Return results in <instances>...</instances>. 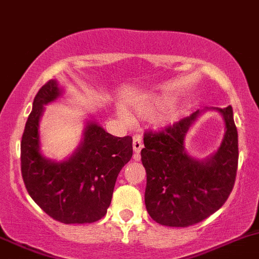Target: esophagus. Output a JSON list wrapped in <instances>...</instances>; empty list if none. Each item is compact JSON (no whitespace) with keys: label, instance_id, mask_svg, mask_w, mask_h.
Segmentation results:
<instances>
[{"label":"esophagus","instance_id":"obj_1","mask_svg":"<svg viewBox=\"0 0 259 259\" xmlns=\"http://www.w3.org/2000/svg\"><path fill=\"white\" fill-rule=\"evenodd\" d=\"M142 148H143V144H142L141 138L140 137L133 138V153H135L133 158H135L136 160H140V158H141L140 153L142 151Z\"/></svg>","mask_w":259,"mask_h":259}]
</instances>
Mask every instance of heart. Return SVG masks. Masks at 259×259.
<instances>
[{
	"instance_id": "obj_1",
	"label": "heart",
	"mask_w": 259,
	"mask_h": 259,
	"mask_svg": "<svg viewBox=\"0 0 259 259\" xmlns=\"http://www.w3.org/2000/svg\"><path fill=\"white\" fill-rule=\"evenodd\" d=\"M169 101V96L166 95H159V96H153L151 99L146 100V101L138 102V104L135 105V110L137 111V113L140 115H148L149 112H152L153 110H157V108L164 106L166 102ZM116 113L122 119L123 122L130 121V115L127 113V111L124 110L123 107H117L116 110ZM178 116H179V111L177 108H170V110L163 112L159 117L157 118V124L160 127H168L171 126L175 121L178 119Z\"/></svg>"
}]
</instances>
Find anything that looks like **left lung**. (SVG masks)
<instances>
[{
  "instance_id": "left-lung-1",
  "label": "left lung",
  "mask_w": 259,
  "mask_h": 259,
  "mask_svg": "<svg viewBox=\"0 0 259 259\" xmlns=\"http://www.w3.org/2000/svg\"><path fill=\"white\" fill-rule=\"evenodd\" d=\"M205 110H218L225 122L219 148L204 160L191 157L185 137ZM142 164L146 168L144 202L158 224L188 227L219 210L232 191L238 163V135L232 107L197 110L160 133H146Z\"/></svg>"
}]
</instances>
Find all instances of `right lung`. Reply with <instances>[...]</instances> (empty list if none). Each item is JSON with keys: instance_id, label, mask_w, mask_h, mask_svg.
Here are the masks:
<instances>
[{"instance_id": "1", "label": "right lung", "mask_w": 259, "mask_h": 259, "mask_svg": "<svg viewBox=\"0 0 259 259\" xmlns=\"http://www.w3.org/2000/svg\"><path fill=\"white\" fill-rule=\"evenodd\" d=\"M64 95L57 80L41 86L21 142V169L27 191L46 213L63 224H91L104 218L118 173L132 157V137H115L94 119L85 123L73 154L53 160L40 151L44 106Z\"/></svg>"}]
</instances>
